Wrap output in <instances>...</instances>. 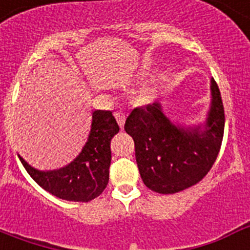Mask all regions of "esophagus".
<instances>
[{
  "mask_svg": "<svg viewBox=\"0 0 250 250\" xmlns=\"http://www.w3.org/2000/svg\"><path fill=\"white\" fill-rule=\"evenodd\" d=\"M115 119H116V121H118L119 126L124 127V124H125V115H124L121 111H116L115 112Z\"/></svg>",
  "mask_w": 250,
  "mask_h": 250,
  "instance_id": "esophagus-1",
  "label": "esophagus"
}]
</instances>
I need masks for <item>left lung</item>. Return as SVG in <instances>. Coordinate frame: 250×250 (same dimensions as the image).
Segmentation results:
<instances>
[{
  "label": "left lung",
  "instance_id": "left-lung-1",
  "mask_svg": "<svg viewBox=\"0 0 250 250\" xmlns=\"http://www.w3.org/2000/svg\"><path fill=\"white\" fill-rule=\"evenodd\" d=\"M211 104L204 126L174 125L159 103L136 107L125 131L134 139L135 158L144 184L159 194H174L199 183L211 169L222 146L224 106L211 79Z\"/></svg>",
  "mask_w": 250,
  "mask_h": 250
}]
</instances>
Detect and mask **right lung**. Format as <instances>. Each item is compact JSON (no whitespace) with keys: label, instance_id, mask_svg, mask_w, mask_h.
<instances>
[{"label":"right lung","instance_id":"1","mask_svg":"<svg viewBox=\"0 0 250 250\" xmlns=\"http://www.w3.org/2000/svg\"><path fill=\"white\" fill-rule=\"evenodd\" d=\"M118 132L119 125L111 111L95 110L89 139L79 156L68 165L41 171L19 158L31 178L46 191L63 200L90 202L98 198L109 183L110 141Z\"/></svg>","mask_w":250,"mask_h":250}]
</instances>
